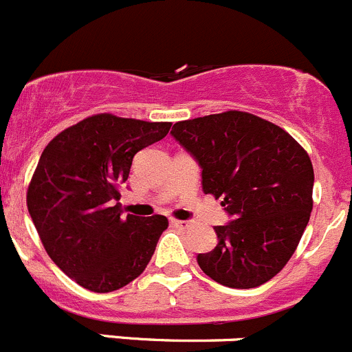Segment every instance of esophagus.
<instances>
[{"label":"esophagus","mask_w":352,"mask_h":352,"mask_svg":"<svg viewBox=\"0 0 352 352\" xmlns=\"http://www.w3.org/2000/svg\"><path fill=\"white\" fill-rule=\"evenodd\" d=\"M172 225L173 227H179V228H189L190 225V221H186V220H172Z\"/></svg>","instance_id":"obj_1"}]
</instances>
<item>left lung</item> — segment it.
<instances>
[{
	"label": "left lung",
	"instance_id": "obj_1",
	"mask_svg": "<svg viewBox=\"0 0 352 352\" xmlns=\"http://www.w3.org/2000/svg\"><path fill=\"white\" fill-rule=\"evenodd\" d=\"M172 135L201 166L204 194L234 220L218 225V244L197 254L201 270L218 284L252 289L287 265L313 210L311 160L291 134L245 113L177 122Z\"/></svg>",
	"mask_w": 352,
	"mask_h": 352
}]
</instances>
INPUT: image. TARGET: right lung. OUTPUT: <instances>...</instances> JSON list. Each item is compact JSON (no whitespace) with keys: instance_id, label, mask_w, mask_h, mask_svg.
Returning a JSON list of instances; mask_svg holds the SVG:
<instances>
[{"instance_id":"right-lung-1","label":"right lung","mask_w":352,"mask_h":352,"mask_svg":"<svg viewBox=\"0 0 352 352\" xmlns=\"http://www.w3.org/2000/svg\"><path fill=\"white\" fill-rule=\"evenodd\" d=\"M170 122L100 113L65 129L44 148L27 208L56 267L93 292H111L144 272L163 214L122 217L120 186L135 153L168 134Z\"/></svg>"}]
</instances>
